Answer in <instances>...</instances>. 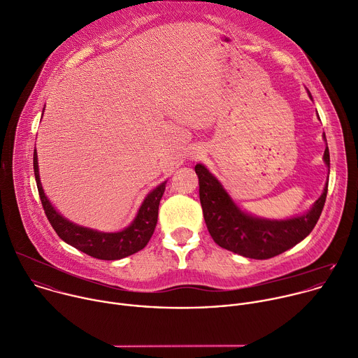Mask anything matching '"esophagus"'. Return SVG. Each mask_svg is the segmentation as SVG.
<instances>
[{
	"mask_svg": "<svg viewBox=\"0 0 358 358\" xmlns=\"http://www.w3.org/2000/svg\"><path fill=\"white\" fill-rule=\"evenodd\" d=\"M202 155H203V150L201 148H192V150L189 153V159L191 160H198V159L202 157Z\"/></svg>",
	"mask_w": 358,
	"mask_h": 358,
	"instance_id": "esophagus-1",
	"label": "esophagus"
}]
</instances>
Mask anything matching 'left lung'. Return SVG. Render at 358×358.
I'll return each instance as SVG.
<instances>
[{
    "instance_id": "1",
    "label": "left lung",
    "mask_w": 358,
    "mask_h": 358,
    "mask_svg": "<svg viewBox=\"0 0 358 358\" xmlns=\"http://www.w3.org/2000/svg\"><path fill=\"white\" fill-rule=\"evenodd\" d=\"M308 95L312 99L309 90ZM323 139L326 142L324 135ZM323 162L330 169L327 143ZM195 173L199 180L203 219L215 243L229 252L255 260L275 257L305 239L319 220L329 184L326 181L322 195L309 210L287 219H268L243 210L203 164L198 163Z\"/></svg>"
}]
</instances>
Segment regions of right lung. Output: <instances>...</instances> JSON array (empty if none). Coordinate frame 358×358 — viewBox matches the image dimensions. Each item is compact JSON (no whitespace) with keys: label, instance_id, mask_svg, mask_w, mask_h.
<instances>
[{"label":"right lung","instance_id":"add662e5","mask_svg":"<svg viewBox=\"0 0 358 358\" xmlns=\"http://www.w3.org/2000/svg\"><path fill=\"white\" fill-rule=\"evenodd\" d=\"M34 171L45 213L60 239L67 245L94 259L121 260L138 253L149 243L157 224L159 205L167 181L157 185L145 196L135 219L129 226L119 231H99L96 229L77 224L56 210L46 196L41 182L36 149L34 152Z\"/></svg>","mask_w":358,"mask_h":358}]
</instances>
